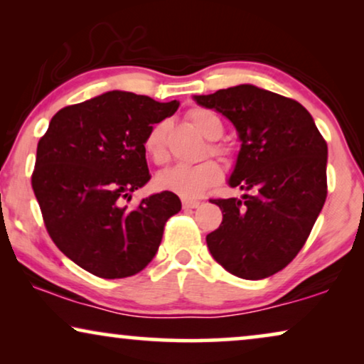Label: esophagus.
<instances>
[{
	"mask_svg": "<svg viewBox=\"0 0 364 364\" xmlns=\"http://www.w3.org/2000/svg\"><path fill=\"white\" fill-rule=\"evenodd\" d=\"M200 205V200H192V198H183L182 200V207L188 210V208H197Z\"/></svg>",
	"mask_w": 364,
	"mask_h": 364,
	"instance_id": "esophagus-1",
	"label": "esophagus"
}]
</instances>
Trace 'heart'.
<instances>
[{
	"label": "heart",
	"mask_w": 364,
	"mask_h": 364,
	"mask_svg": "<svg viewBox=\"0 0 364 364\" xmlns=\"http://www.w3.org/2000/svg\"><path fill=\"white\" fill-rule=\"evenodd\" d=\"M188 121L192 126L207 139H218L223 134V122L215 112L208 111L203 107L191 109L187 114ZM167 122H157L149 129L144 137V151L149 159L157 166H162L168 161L167 152ZM208 151L213 156L227 157L230 151L227 146L220 142L208 144ZM222 177V168L215 161L207 159V161L187 166V164H178V166L168 168L157 177V186L162 191L173 192L183 198H197L200 197L208 187L217 183Z\"/></svg>",
	"instance_id": "b5f03b06"
}]
</instances>
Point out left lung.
<instances>
[{
    "mask_svg": "<svg viewBox=\"0 0 364 364\" xmlns=\"http://www.w3.org/2000/svg\"><path fill=\"white\" fill-rule=\"evenodd\" d=\"M196 101L237 127L242 147L228 183L247 192L210 198L223 218L208 250L235 277L275 275L305 245L326 200V141L300 102L252 84Z\"/></svg>",
    "mask_w": 364,
    "mask_h": 364,
    "instance_id": "left-lung-1",
    "label": "left lung"
}]
</instances>
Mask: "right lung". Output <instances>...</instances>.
I'll return each mask as SVG.
<instances>
[{
    "instance_id": "add662e5",
    "label": "right lung",
    "mask_w": 364,
    "mask_h": 364,
    "mask_svg": "<svg viewBox=\"0 0 364 364\" xmlns=\"http://www.w3.org/2000/svg\"><path fill=\"white\" fill-rule=\"evenodd\" d=\"M177 107V101L111 91L63 107L39 139L31 186L44 227L92 275L114 280L144 270L167 220L181 212V198L167 191L134 207L124 203L151 181L144 137Z\"/></svg>"
}]
</instances>
